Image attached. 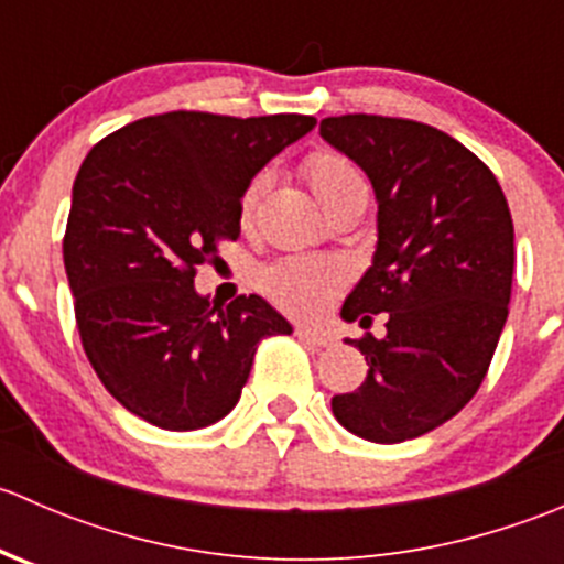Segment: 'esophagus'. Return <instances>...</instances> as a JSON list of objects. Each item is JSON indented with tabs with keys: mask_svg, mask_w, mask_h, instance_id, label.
Segmentation results:
<instances>
[{
	"mask_svg": "<svg viewBox=\"0 0 564 564\" xmlns=\"http://www.w3.org/2000/svg\"><path fill=\"white\" fill-rule=\"evenodd\" d=\"M294 335H297L300 340H305V344L316 346V349H324V346H333V344H335L333 333H327V329L305 327V324H300V327L294 329Z\"/></svg>",
	"mask_w": 564,
	"mask_h": 564,
	"instance_id": "obj_1",
	"label": "esophagus"
}]
</instances>
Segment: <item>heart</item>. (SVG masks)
I'll use <instances>...</instances> for the list:
<instances>
[{"label":"heart","mask_w":564,"mask_h":564,"mask_svg":"<svg viewBox=\"0 0 564 564\" xmlns=\"http://www.w3.org/2000/svg\"><path fill=\"white\" fill-rule=\"evenodd\" d=\"M303 176L324 209L346 193H366L360 169L333 150H316L305 158ZM267 187V174L250 180L242 193L240 215L248 220ZM349 281V270L338 259H281L261 272V289L275 305L294 316H318L333 305Z\"/></svg>","instance_id":"b5f03b06"}]
</instances>
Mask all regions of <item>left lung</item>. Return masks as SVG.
<instances>
[{
  "label": "left lung",
  "instance_id": "left-lung-1",
  "mask_svg": "<svg viewBox=\"0 0 564 564\" xmlns=\"http://www.w3.org/2000/svg\"><path fill=\"white\" fill-rule=\"evenodd\" d=\"M318 133L368 174L379 202L373 264L340 316L368 329L384 314L388 327L355 340L368 377L333 398V414L368 442L414 440L458 414L491 366L513 289L508 198L475 152L431 124L344 113Z\"/></svg>",
  "mask_w": 564,
  "mask_h": 564
}]
</instances>
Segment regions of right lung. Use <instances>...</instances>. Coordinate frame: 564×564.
Instances as JSON below:
<instances>
[{"instance_id": "obj_1", "label": "right lung", "mask_w": 564, "mask_h": 564, "mask_svg": "<svg viewBox=\"0 0 564 564\" xmlns=\"http://www.w3.org/2000/svg\"><path fill=\"white\" fill-rule=\"evenodd\" d=\"M314 124L305 113L169 111L84 158L65 272L89 366L135 417L166 431L218 423L240 401L259 340L292 333L256 294L220 308L193 278L240 237L250 180Z\"/></svg>"}]
</instances>
